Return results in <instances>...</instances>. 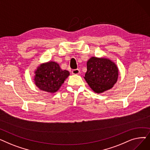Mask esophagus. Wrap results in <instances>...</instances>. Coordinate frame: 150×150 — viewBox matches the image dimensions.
Returning <instances> with one entry per match:
<instances>
[{
  "label": "esophagus",
  "mask_w": 150,
  "mask_h": 150,
  "mask_svg": "<svg viewBox=\"0 0 150 150\" xmlns=\"http://www.w3.org/2000/svg\"><path fill=\"white\" fill-rule=\"evenodd\" d=\"M72 73L74 75H77V74H79L80 73V70L78 69H74L72 71Z\"/></svg>",
  "instance_id": "esophagus-1"
}]
</instances>
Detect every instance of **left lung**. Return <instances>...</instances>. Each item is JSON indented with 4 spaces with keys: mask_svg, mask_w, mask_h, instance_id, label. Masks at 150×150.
<instances>
[{
    "mask_svg": "<svg viewBox=\"0 0 150 150\" xmlns=\"http://www.w3.org/2000/svg\"><path fill=\"white\" fill-rule=\"evenodd\" d=\"M119 70L115 63L106 58H91L87 62V72L84 77L96 93L111 89L117 82Z\"/></svg>",
    "mask_w": 150,
    "mask_h": 150,
    "instance_id": "obj_1",
    "label": "left lung"
}]
</instances>
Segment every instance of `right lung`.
<instances>
[{
  "label": "right lung",
  "instance_id": "1",
  "mask_svg": "<svg viewBox=\"0 0 150 150\" xmlns=\"http://www.w3.org/2000/svg\"><path fill=\"white\" fill-rule=\"evenodd\" d=\"M70 75L67 70H62L55 62H48L39 66L35 72V81L38 88L45 92H57Z\"/></svg>",
  "mask_w": 150,
  "mask_h": 150
}]
</instances>
